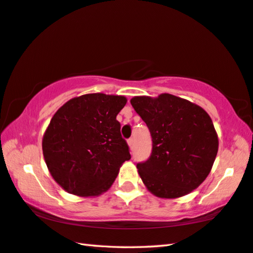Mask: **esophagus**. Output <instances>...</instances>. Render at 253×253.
<instances>
[{
  "instance_id": "obj_1",
  "label": "esophagus",
  "mask_w": 253,
  "mask_h": 253,
  "mask_svg": "<svg viewBox=\"0 0 253 253\" xmlns=\"http://www.w3.org/2000/svg\"><path fill=\"white\" fill-rule=\"evenodd\" d=\"M128 145H129L130 149L134 148V138H129V139H128Z\"/></svg>"
}]
</instances>
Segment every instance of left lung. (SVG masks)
Segmentation results:
<instances>
[{
  "label": "left lung",
  "mask_w": 253,
  "mask_h": 253,
  "mask_svg": "<svg viewBox=\"0 0 253 253\" xmlns=\"http://www.w3.org/2000/svg\"><path fill=\"white\" fill-rule=\"evenodd\" d=\"M131 106L148 127L153 148L137 164L148 190L160 198H178L208 176L218 153L212 121L203 108L170 94L134 97Z\"/></svg>",
  "instance_id": "obj_1"
}]
</instances>
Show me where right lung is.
<instances>
[{
	"label": "right lung",
	"instance_id": "add662e5",
	"mask_svg": "<svg viewBox=\"0 0 253 253\" xmlns=\"http://www.w3.org/2000/svg\"><path fill=\"white\" fill-rule=\"evenodd\" d=\"M126 102L124 96L83 95L68 100L50 119L43 137L44 159L55 181L67 192L100 195L130 159L116 119Z\"/></svg>",
	"mask_w": 253,
	"mask_h": 253
}]
</instances>
